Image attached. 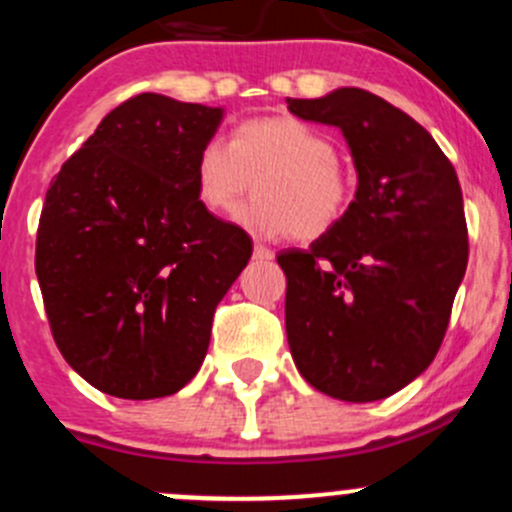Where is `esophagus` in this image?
Masks as SVG:
<instances>
[{
    "label": "esophagus",
    "instance_id": "1",
    "mask_svg": "<svg viewBox=\"0 0 512 512\" xmlns=\"http://www.w3.org/2000/svg\"><path fill=\"white\" fill-rule=\"evenodd\" d=\"M254 258H261V261H271L273 251L266 249L263 244H254Z\"/></svg>",
    "mask_w": 512,
    "mask_h": 512
}]
</instances>
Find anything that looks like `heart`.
I'll return each mask as SVG.
<instances>
[{"instance_id":"1","label":"heart","mask_w":512,"mask_h":512,"mask_svg":"<svg viewBox=\"0 0 512 512\" xmlns=\"http://www.w3.org/2000/svg\"><path fill=\"white\" fill-rule=\"evenodd\" d=\"M256 179V199L236 219L258 236L316 241L353 204V181L326 131L291 114L236 124L229 144L209 139L194 159V194L209 214H226Z\"/></svg>"}]
</instances>
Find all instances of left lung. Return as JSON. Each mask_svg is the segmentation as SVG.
Here are the masks:
<instances>
[{"label": "left lung", "mask_w": 512, "mask_h": 512, "mask_svg": "<svg viewBox=\"0 0 512 512\" xmlns=\"http://www.w3.org/2000/svg\"><path fill=\"white\" fill-rule=\"evenodd\" d=\"M298 119L338 126L358 189L311 249L278 254L298 373L338 401L393 396L433 363L468 266L463 194L448 156L406 111L343 86L286 99Z\"/></svg>", "instance_id": "1"}]
</instances>
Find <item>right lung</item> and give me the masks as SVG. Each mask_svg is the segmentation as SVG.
Returning <instances> with one entry per match:
<instances>
[{
    "label": "right lung",
    "instance_id": "add662e5",
    "mask_svg": "<svg viewBox=\"0 0 512 512\" xmlns=\"http://www.w3.org/2000/svg\"><path fill=\"white\" fill-rule=\"evenodd\" d=\"M221 116L131 96L49 184L34 268L57 348L101 393L149 401L181 391L249 263V234L194 194L196 151Z\"/></svg>",
    "mask_w": 512,
    "mask_h": 512
}]
</instances>
